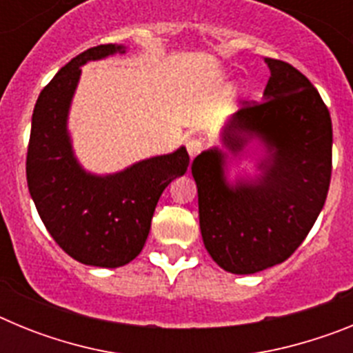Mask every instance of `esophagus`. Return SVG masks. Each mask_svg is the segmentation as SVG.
<instances>
[{
  "label": "esophagus",
  "instance_id": "esophagus-1",
  "mask_svg": "<svg viewBox=\"0 0 353 353\" xmlns=\"http://www.w3.org/2000/svg\"><path fill=\"white\" fill-rule=\"evenodd\" d=\"M201 150H203V143L199 141V139H189L187 141V152H189V157L191 159H194Z\"/></svg>",
  "mask_w": 353,
  "mask_h": 353
}]
</instances>
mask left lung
<instances>
[{
    "label": "left lung",
    "mask_w": 353,
    "mask_h": 353,
    "mask_svg": "<svg viewBox=\"0 0 353 353\" xmlns=\"http://www.w3.org/2000/svg\"><path fill=\"white\" fill-rule=\"evenodd\" d=\"M265 63V101L242 102L223 132L233 155L252 138L265 143L270 155L261 176L230 185L219 148L199 154L191 166L203 244L232 274L260 272L292 256L322 212L332 171V121L320 93L286 61Z\"/></svg>",
    "instance_id": "8db88e82"
}]
</instances>
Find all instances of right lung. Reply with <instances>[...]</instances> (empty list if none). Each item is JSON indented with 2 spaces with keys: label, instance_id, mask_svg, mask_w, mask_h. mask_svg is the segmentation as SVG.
<instances>
[{
  "label": "right lung",
  "instance_id": "right-lung-1",
  "mask_svg": "<svg viewBox=\"0 0 353 353\" xmlns=\"http://www.w3.org/2000/svg\"><path fill=\"white\" fill-rule=\"evenodd\" d=\"M114 52L123 48L102 43L60 68L33 109L26 155L28 189L56 244L74 260L105 269L129 263L141 252L162 191L189 166L183 146L105 176L79 166L67 117L81 65Z\"/></svg>",
  "mask_w": 353,
  "mask_h": 353
}]
</instances>
